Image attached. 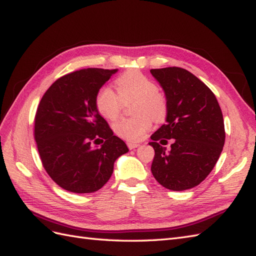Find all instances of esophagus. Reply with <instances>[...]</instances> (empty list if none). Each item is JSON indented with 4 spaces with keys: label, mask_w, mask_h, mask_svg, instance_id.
Returning <instances> with one entry per match:
<instances>
[{
    "label": "esophagus",
    "mask_w": 256,
    "mask_h": 256,
    "mask_svg": "<svg viewBox=\"0 0 256 256\" xmlns=\"http://www.w3.org/2000/svg\"><path fill=\"white\" fill-rule=\"evenodd\" d=\"M127 146L130 150H134L136 148H138L140 144H139V143H136V142H127Z\"/></svg>",
    "instance_id": "obj_1"
}]
</instances>
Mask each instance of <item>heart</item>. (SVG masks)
Masks as SVG:
<instances>
[{"label": "heart", "instance_id": "obj_1", "mask_svg": "<svg viewBox=\"0 0 256 256\" xmlns=\"http://www.w3.org/2000/svg\"><path fill=\"white\" fill-rule=\"evenodd\" d=\"M117 93L110 86L100 89L96 105L104 118L114 120L120 116L122 103L136 101L134 118H122L114 124V132L120 138L138 141L152 127V118L160 122L166 116L167 104L165 96L158 91V86L152 79L140 72H127L116 80Z\"/></svg>", "mask_w": 256, "mask_h": 256}]
</instances>
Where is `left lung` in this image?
I'll use <instances>...</instances> for the list:
<instances>
[{
    "instance_id": "obj_1",
    "label": "left lung",
    "mask_w": 256,
    "mask_h": 256,
    "mask_svg": "<svg viewBox=\"0 0 256 256\" xmlns=\"http://www.w3.org/2000/svg\"><path fill=\"white\" fill-rule=\"evenodd\" d=\"M150 72L163 89L167 104L166 124L148 143L155 151L152 174L166 189H191L208 176L225 144L220 106L208 86L184 68ZM165 138L174 139L170 150L162 146Z\"/></svg>"
}]
</instances>
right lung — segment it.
<instances>
[{
  "label": "right lung",
  "instance_id": "1",
  "mask_svg": "<svg viewBox=\"0 0 256 256\" xmlns=\"http://www.w3.org/2000/svg\"><path fill=\"white\" fill-rule=\"evenodd\" d=\"M117 72L86 68L65 74L41 98L34 118L36 146L48 176L67 191L101 189L116 160L129 151L96 105L98 92ZM98 140L104 144L93 147Z\"/></svg>",
  "mask_w": 256,
  "mask_h": 256
}]
</instances>
